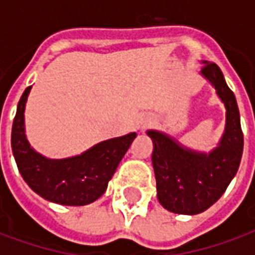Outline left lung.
Returning <instances> with one entry per match:
<instances>
[{"instance_id": "left-lung-1", "label": "left lung", "mask_w": 255, "mask_h": 255, "mask_svg": "<svg viewBox=\"0 0 255 255\" xmlns=\"http://www.w3.org/2000/svg\"><path fill=\"white\" fill-rule=\"evenodd\" d=\"M202 73L224 102L225 131L219 146L209 154L186 149L165 133L147 131L153 140L151 162L157 198L169 212L198 214L224 194L238 172L243 153L241 116L234 93L214 63L203 61Z\"/></svg>"}]
</instances>
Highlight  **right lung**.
I'll list each match as a JSON object with an SVG mask.
<instances>
[{
	"label": "right lung",
	"instance_id": "obj_1",
	"mask_svg": "<svg viewBox=\"0 0 255 255\" xmlns=\"http://www.w3.org/2000/svg\"><path fill=\"white\" fill-rule=\"evenodd\" d=\"M30 87L17 104L12 126V151L24 182L47 201L68 206H83L94 202L105 192L120 161L127 153L136 133L131 132L104 140L83 154L50 160L36 153L24 132V108Z\"/></svg>",
	"mask_w": 255,
	"mask_h": 255
}]
</instances>
